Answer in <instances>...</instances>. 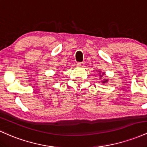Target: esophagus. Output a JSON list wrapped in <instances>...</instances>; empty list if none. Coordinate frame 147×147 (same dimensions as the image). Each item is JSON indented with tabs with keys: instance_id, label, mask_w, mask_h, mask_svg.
I'll return each instance as SVG.
<instances>
[{
	"instance_id": "esophagus-1",
	"label": "esophagus",
	"mask_w": 147,
	"mask_h": 147,
	"mask_svg": "<svg viewBox=\"0 0 147 147\" xmlns=\"http://www.w3.org/2000/svg\"><path fill=\"white\" fill-rule=\"evenodd\" d=\"M77 65L79 67H83L84 65V62H78Z\"/></svg>"
}]
</instances>
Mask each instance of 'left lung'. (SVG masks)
I'll use <instances>...</instances> for the list:
<instances>
[{
  "label": "left lung",
  "instance_id": "left-lung-1",
  "mask_svg": "<svg viewBox=\"0 0 147 147\" xmlns=\"http://www.w3.org/2000/svg\"><path fill=\"white\" fill-rule=\"evenodd\" d=\"M100 77H102V76L103 75H104V73H102V74H100ZM107 79H104V81H102V82H103V83H105V82H107Z\"/></svg>",
  "mask_w": 147,
  "mask_h": 147
}]
</instances>
